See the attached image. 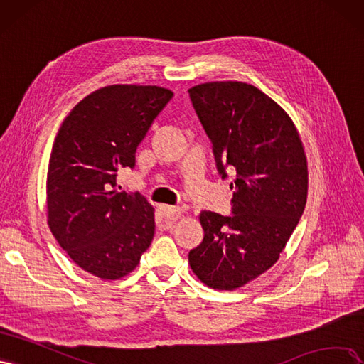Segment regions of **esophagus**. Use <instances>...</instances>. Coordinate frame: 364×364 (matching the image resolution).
I'll use <instances>...</instances> for the list:
<instances>
[{"mask_svg":"<svg viewBox=\"0 0 364 364\" xmlns=\"http://www.w3.org/2000/svg\"><path fill=\"white\" fill-rule=\"evenodd\" d=\"M160 210L163 216L169 220H177L183 215L181 207H173V205H160Z\"/></svg>","mask_w":364,"mask_h":364,"instance_id":"esophagus-1","label":"esophagus"}]
</instances>
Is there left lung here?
<instances>
[{
  "label": "left lung",
  "instance_id": "1",
  "mask_svg": "<svg viewBox=\"0 0 364 364\" xmlns=\"http://www.w3.org/2000/svg\"><path fill=\"white\" fill-rule=\"evenodd\" d=\"M189 97L219 175L236 172L232 215L201 212L204 239L189 263L208 287L234 290L274 266L296 228L307 203L306 152L289 114L252 85L213 81Z\"/></svg>",
  "mask_w": 364,
  "mask_h": 364
}]
</instances>
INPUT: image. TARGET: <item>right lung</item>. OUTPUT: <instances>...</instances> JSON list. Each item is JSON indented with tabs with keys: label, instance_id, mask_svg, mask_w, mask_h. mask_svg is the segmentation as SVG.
Returning <instances> with one entry per match:
<instances>
[{
	"label": "right lung",
	"instance_id": "obj_1",
	"mask_svg": "<svg viewBox=\"0 0 364 364\" xmlns=\"http://www.w3.org/2000/svg\"><path fill=\"white\" fill-rule=\"evenodd\" d=\"M173 97L159 86L113 85L81 100L58 130L46 175L48 225L83 271L102 279L130 274L154 237V208L116 189L121 168Z\"/></svg>",
	"mask_w": 364,
	"mask_h": 364
}]
</instances>
